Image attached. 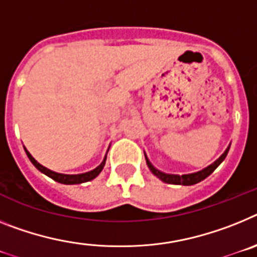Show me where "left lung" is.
Returning a JSON list of instances; mask_svg holds the SVG:
<instances>
[{
    "mask_svg": "<svg viewBox=\"0 0 257 257\" xmlns=\"http://www.w3.org/2000/svg\"><path fill=\"white\" fill-rule=\"evenodd\" d=\"M229 149H230V145L226 147V150L224 151V154H222V155L220 156L217 160H215V162L212 163V164H209L208 167H206V168L202 169V171L194 172V173H189V175H181V176L171 175V173H164V172H162V171H159L158 168H155V167L151 164L150 160H149V158H147L146 154H145V159H146L147 167H149V168H150V171L153 172V175L156 176V177L159 178V180H162L163 182H166V184H172V185H184V186H190V185L198 184V182L203 181L204 178L208 177L212 172L215 171V169L217 168V167L220 166L222 162H224V159L226 158L227 153H229Z\"/></svg>",
    "mask_w": 257,
    "mask_h": 257,
    "instance_id": "left-lung-1",
    "label": "left lung"
}]
</instances>
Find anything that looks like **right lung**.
I'll return each instance as SVG.
<instances>
[{
    "label": "right lung",
    "mask_w": 257,
    "mask_h": 257,
    "mask_svg": "<svg viewBox=\"0 0 257 257\" xmlns=\"http://www.w3.org/2000/svg\"><path fill=\"white\" fill-rule=\"evenodd\" d=\"M24 150H26L27 156L30 158V160L32 162L33 166L39 169L40 172H42V173L48 176V177L53 178L54 181L59 182V184H64V185H77V184H82V182H88V181H91V180H94V178L97 177V176L102 172V169H103L104 164H106V159H107V154H106L101 164H99L97 168L93 169V171L85 172V173H79V175H64V173H58V172L48 169L46 167H44L42 164H40V163L37 162V160H36L32 155H31L30 151L27 150L26 147H24Z\"/></svg>",
    "instance_id": "obj_1"
}]
</instances>
